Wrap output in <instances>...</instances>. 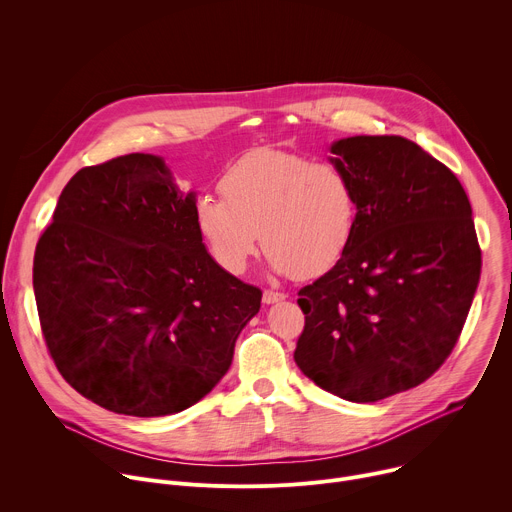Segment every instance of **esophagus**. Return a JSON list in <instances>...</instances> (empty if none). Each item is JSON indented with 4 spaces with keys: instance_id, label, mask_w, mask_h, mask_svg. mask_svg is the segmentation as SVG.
I'll return each instance as SVG.
<instances>
[{
    "instance_id": "1",
    "label": "esophagus",
    "mask_w": 512,
    "mask_h": 512,
    "mask_svg": "<svg viewBox=\"0 0 512 512\" xmlns=\"http://www.w3.org/2000/svg\"><path fill=\"white\" fill-rule=\"evenodd\" d=\"M281 300H285V294H281V291H273V289L263 291V304H277Z\"/></svg>"
}]
</instances>
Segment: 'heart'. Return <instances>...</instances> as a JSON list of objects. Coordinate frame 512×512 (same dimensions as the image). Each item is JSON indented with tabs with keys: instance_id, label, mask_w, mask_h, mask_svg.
<instances>
[{
	"instance_id": "heart-1",
	"label": "heart",
	"mask_w": 512,
	"mask_h": 512,
	"mask_svg": "<svg viewBox=\"0 0 512 512\" xmlns=\"http://www.w3.org/2000/svg\"><path fill=\"white\" fill-rule=\"evenodd\" d=\"M218 190L223 198H196L194 225L210 259L231 275L245 273L259 239L279 273L322 275L346 253L356 229L350 178L298 154L251 152L223 174Z\"/></svg>"
}]
</instances>
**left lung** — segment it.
I'll return each instance as SVG.
<instances>
[{"label": "left lung", "instance_id": "1", "mask_svg": "<svg viewBox=\"0 0 512 512\" xmlns=\"http://www.w3.org/2000/svg\"><path fill=\"white\" fill-rule=\"evenodd\" d=\"M356 190L340 261L300 289L296 364L324 391L375 403L427 381L452 354L480 279L470 200L454 172L399 135L332 143Z\"/></svg>", "mask_w": 512, "mask_h": 512}]
</instances>
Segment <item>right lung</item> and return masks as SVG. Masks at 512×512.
I'll use <instances>...</instances> for the list:
<instances>
[{
  "mask_svg": "<svg viewBox=\"0 0 512 512\" xmlns=\"http://www.w3.org/2000/svg\"><path fill=\"white\" fill-rule=\"evenodd\" d=\"M164 160L127 154L64 186L34 255V296L64 381L123 415L198 403L225 377L261 289L218 267Z\"/></svg>",
  "mask_w": 512,
  "mask_h": 512,
  "instance_id": "obj_1",
  "label": "right lung"
}]
</instances>
